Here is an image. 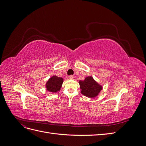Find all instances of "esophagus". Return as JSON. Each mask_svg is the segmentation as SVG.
<instances>
[{
    "instance_id": "1",
    "label": "esophagus",
    "mask_w": 146,
    "mask_h": 146,
    "mask_svg": "<svg viewBox=\"0 0 146 146\" xmlns=\"http://www.w3.org/2000/svg\"><path fill=\"white\" fill-rule=\"evenodd\" d=\"M68 78L70 79V80H72V79L74 78V77L73 76H68Z\"/></svg>"
}]
</instances>
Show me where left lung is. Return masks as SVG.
<instances>
[{
	"mask_svg": "<svg viewBox=\"0 0 146 146\" xmlns=\"http://www.w3.org/2000/svg\"><path fill=\"white\" fill-rule=\"evenodd\" d=\"M78 83L82 90L81 93L88 98H95L102 90V85H99L91 76L86 77L85 80H80Z\"/></svg>",
	"mask_w": 146,
	"mask_h": 146,
	"instance_id": "obj_1",
	"label": "left lung"
}]
</instances>
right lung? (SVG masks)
Listing matches in <instances>:
<instances>
[{
	"label": "right lung",
	"instance_id": "right-lung-1",
	"mask_svg": "<svg viewBox=\"0 0 146 146\" xmlns=\"http://www.w3.org/2000/svg\"><path fill=\"white\" fill-rule=\"evenodd\" d=\"M63 82V78L54 76L50 77L46 84V90L51 92H56L60 90Z\"/></svg>",
	"mask_w": 146,
	"mask_h": 146
}]
</instances>
